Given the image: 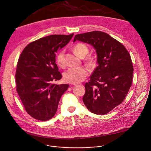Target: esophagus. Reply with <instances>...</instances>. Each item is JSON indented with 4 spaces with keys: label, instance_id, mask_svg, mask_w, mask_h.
I'll return each instance as SVG.
<instances>
[{
    "label": "esophagus",
    "instance_id": "obj_1",
    "mask_svg": "<svg viewBox=\"0 0 151 151\" xmlns=\"http://www.w3.org/2000/svg\"><path fill=\"white\" fill-rule=\"evenodd\" d=\"M75 86H79V87H83V85L82 84V83H80V84H75Z\"/></svg>",
    "mask_w": 151,
    "mask_h": 151
}]
</instances>
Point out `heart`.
Returning a JSON list of instances; mask_svg holds the SVG:
<instances>
[{
  "instance_id": "obj_1",
  "label": "heart",
  "mask_w": 151,
  "mask_h": 151,
  "mask_svg": "<svg viewBox=\"0 0 151 151\" xmlns=\"http://www.w3.org/2000/svg\"><path fill=\"white\" fill-rule=\"evenodd\" d=\"M74 52L81 57H83L89 52L88 47L82 43H78L73 48ZM87 61L89 63H92L94 61L93 57L88 56ZM55 63L57 66L60 68H63L65 64L64 60V52L63 50L60 51L57 53L55 57ZM88 75L87 69L84 67H76L69 68L67 71L64 73V80L67 82L72 83H78L84 81Z\"/></svg>"
}]
</instances>
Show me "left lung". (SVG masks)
Instances as JSON below:
<instances>
[{
    "mask_svg": "<svg viewBox=\"0 0 151 151\" xmlns=\"http://www.w3.org/2000/svg\"><path fill=\"white\" fill-rule=\"evenodd\" d=\"M76 40L93 46L97 55L98 66L85 84L83 103L92 113L105 115L124 101L131 87L134 69L130 55L121 42L104 32L78 34Z\"/></svg>",
    "mask_w": 151,
    "mask_h": 151,
    "instance_id": "1",
    "label": "left lung"
}]
</instances>
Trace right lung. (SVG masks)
Here are the masks:
<instances>
[{
  "label": "right lung",
  "mask_w": 151,
  "mask_h": 151,
  "mask_svg": "<svg viewBox=\"0 0 151 151\" xmlns=\"http://www.w3.org/2000/svg\"><path fill=\"white\" fill-rule=\"evenodd\" d=\"M73 33L52 35L28 44L21 52L15 73L17 93L26 111L33 118L45 121L55 114L68 84L53 82L62 78L55 54L66 45Z\"/></svg>",
  "instance_id": "obj_1"
}]
</instances>
